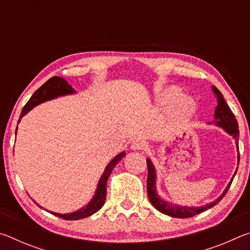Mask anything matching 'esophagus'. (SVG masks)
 I'll use <instances>...</instances> for the list:
<instances>
[{"label":"esophagus","instance_id":"obj_1","mask_svg":"<svg viewBox=\"0 0 250 250\" xmlns=\"http://www.w3.org/2000/svg\"><path fill=\"white\" fill-rule=\"evenodd\" d=\"M146 147V143L143 140H135V141H133L132 145H131V149L134 151L145 150Z\"/></svg>","mask_w":250,"mask_h":250}]
</instances>
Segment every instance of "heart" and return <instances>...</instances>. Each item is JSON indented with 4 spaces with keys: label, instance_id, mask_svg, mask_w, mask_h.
<instances>
[{
    "label": "heart",
    "instance_id": "obj_1",
    "mask_svg": "<svg viewBox=\"0 0 250 250\" xmlns=\"http://www.w3.org/2000/svg\"><path fill=\"white\" fill-rule=\"evenodd\" d=\"M182 91L176 87H170L161 91L158 95V103L162 105H168L174 103L171 110V115L177 121L188 119L195 112L196 105L191 98H181Z\"/></svg>",
    "mask_w": 250,
    "mask_h": 250
}]
</instances>
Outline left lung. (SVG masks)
Wrapping results in <instances>:
<instances>
[{"label": "left lung", "instance_id": "obj_1", "mask_svg": "<svg viewBox=\"0 0 250 250\" xmlns=\"http://www.w3.org/2000/svg\"><path fill=\"white\" fill-rule=\"evenodd\" d=\"M213 91L217 97V107H216V109H215V115H214L215 122L214 124L217 126H221V128L225 130L228 134H230L231 137L235 139V142L237 143V151H238V164H239L240 156H239V149H238V138H239L238 124H237V120L234 116V113L231 112V110L229 109V107H228V104H226L225 99H224L222 92L214 86H213ZM146 164H147L146 188H147V196H149L151 204L153 205L159 211H161V213L168 215V216H171V217H177V218L192 217V216H194V215L202 213V211L211 208L213 206L218 204V202L226 195L228 188H230L231 182H232V180H234L236 172H237V171H235V174L231 177V180L229 183H228L227 188H225V191L223 192L222 195L219 196L216 201L211 202V203H209V204H206L204 206L189 207V206H181V205L170 204V203H167V201L162 200V198L158 195V193H156L155 168L153 167V164H152L150 159H146Z\"/></svg>", "mask_w": 250, "mask_h": 250}]
</instances>
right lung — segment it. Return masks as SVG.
<instances>
[{
  "instance_id": "obj_1",
  "label": "right lung",
  "mask_w": 250,
  "mask_h": 250,
  "mask_svg": "<svg viewBox=\"0 0 250 250\" xmlns=\"http://www.w3.org/2000/svg\"><path fill=\"white\" fill-rule=\"evenodd\" d=\"M74 92H75L74 88L71 87L70 84H68V83H67L64 78L58 77V76L52 77L50 79H48L47 82L43 84V86H41L39 89L34 92L33 96L31 97V99H29L27 101V104L24 105L22 113H21V116H20V120H21V118H22L24 115H26L29 110H32L34 107H35V105L44 103V101L57 98L58 96L71 95V94H74ZM20 120H19V122H20ZM125 155V152H121L120 154H118L116 158H113L111 161H110V163L108 164L107 167L104 168V174L100 177L94 198H92V200L88 203L86 206H83V208H80V209L76 210V211H74V213H70V214H58V213H54V211H50V213L54 214L55 216H58L62 219H66V221H76V219L86 218L88 216H90V215L95 214L96 211H98L104 204L105 195H107L108 177L110 176V174H111L113 167L117 166V163L119 162V161L124 158ZM35 204H37L36 202H35ZM40 207L41 208H43L42 206H40Z\"/></svg>"
}]
</instances>
